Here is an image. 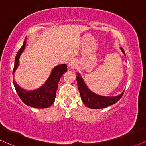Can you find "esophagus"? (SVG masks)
I'll return each instance as SVG.
<instances>
[{"label": "esophagus", "mask_w": 146, "mask_h": 146, "mask_svg": "<svg viewBox=\"0 0 146 146\" xmlns=\"http://www.w3.org/2000/svg\"><path fill=\"white\" fill-rule=\"evenodd\" d=\"M68 67L70 68H74L75 66L77 65V62L76 60H75L74 59H70L69 61H68Z\"/></svg>", "instance_id": "1"}]
</instances>
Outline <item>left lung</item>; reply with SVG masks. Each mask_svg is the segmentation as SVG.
I'll use <instances>...</instances> for the list:
<instances>
[{
  "mask_svg": "<svg viewBox=\"0 0 146 146\" xmlns=\"http://www.w3.org/2000/svg\"><path fill=\"white\" fill-rule=\"evenodd\" d=\"M123 53L125 54L123 48H121ZM77 87H78L79 93H80L81 100H82L83 104L89 108L95 109H102L106 108L117 102L123 96V92L117 96L115 97H104L98 96L96 93H93L87 88L86 85L85 84L83 79L80 77L79 74H77Z\"/></svg>",
  "mask_w": 146,
  "mask_h": 146,
  "instance_id": "8db88e82",
  "label": "left lung"
}]
</instances>
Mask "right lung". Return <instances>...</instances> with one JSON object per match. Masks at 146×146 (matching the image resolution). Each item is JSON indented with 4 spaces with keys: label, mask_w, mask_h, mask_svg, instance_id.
Segmentation results:
<instances>
[{
    "label": "right lung",
    "mask_w": 146,
    "mask_h": 146,
    "mask_svg": "<svg viewBox=\"0 0 146 146\" xmlns=\"http://www.w3.org/2000/svg\"><path fill=\"white\" fill-rule=\"evenodd\" d=\"M26 42H23V46L19 50L15 61V66L13 68V74L16 71L19 63V57L25 49ZM67 71V67L65 64L57 65L52 71L49 78L46 83L39 89L34 91H27L21 89L16 82L13 81L15 88L23 103L27 106L33 107L35 108H46L51 106L55 102L58 83L59 79L63 73Z\"/></svg>",
    "instance_id": "1"
}]
</instances>
